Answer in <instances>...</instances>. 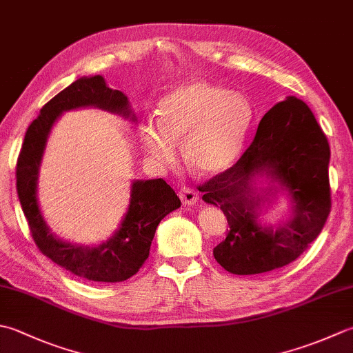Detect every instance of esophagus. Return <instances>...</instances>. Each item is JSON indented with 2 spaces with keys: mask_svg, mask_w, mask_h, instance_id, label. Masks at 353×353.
<instances>
[{
  "mask_svg": "<svg viewBox=\"0 0 353 353\" xmlns=\"http://www.w3.org/2000/svg\"><path fill=\"white\" fill-rule=\"evenodd\" d=\"M179 197H181L183 205H194L199 199L197 192L190 188V186H183V188H181V191H179Z\"/></svg>",
  "mask_w": 353,
  "mask_h": 353,
  "instance_id": "34e87169",
  "label": "esophagus"
}]
</instances>
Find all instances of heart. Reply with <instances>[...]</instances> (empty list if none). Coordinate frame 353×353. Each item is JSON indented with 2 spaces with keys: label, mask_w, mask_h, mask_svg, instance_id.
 <instances>
[{
  "label": "heart",
  "mask_w": 353,
  "mask_h": 353,
  "mask_svg": "<svg viewBox=\"0 0 353 353\" xmlns=\"http://www.w3.org/2000/svg\"><path fill=\"white\" fill-rule=\"evenodd\" d=\"M252 123V107L243 94L191 82L165 96L157 119L141 128V143L153 161L172 163L176 141L185 137L186 162L200 174H217L236 161Z\"/></svg>",
  "instance_id": "heart-1"
}]
</instances>
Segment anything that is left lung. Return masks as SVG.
Returning <instances> with one entry per match:
<instances>
[{"label":"left lung","mask_w":353,"mask_h":353,"mask_svg":"<svg viewBox=\"0 0 353 353\" xmlns=\"http://www.w3.org/2000/svg\"><path fill=\"white\" fill-rule=\"evenodd\" d=\"M330 148L305 102L294 96L261 117L250 147L231 168L199 185L203 200L220 206L230 231L214 248L228 272L252 275L291 263L319 237L330 212ZM265 170L292 194L293 220L279 230L261 228L252 177ZM260 200V199H259Z\"/></svg>","instance_id":"1"}]
</instances>
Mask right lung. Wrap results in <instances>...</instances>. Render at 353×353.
Segmentation results:
<instances>
[{"instance_id":"obj_1","label":"right lung","mask_w":353,"mask_h":353,"mask_svg":"<svg viewBox=\"0 0 353 353\" xmlns=\"http://www.w3.org/2000/svg\"><path fill=\"white\" fill-rule=\"evenodd\" d=\"M90 105L130 116L127 96L119 90L108 88L102 76L74 81L48 101L27 128L17 162V191L34 245L46 257L78 277L116 283L130 279L142 268L150 255L157 225L181 206V199L163 179L136 181L125 219L119 231L105 243L98 248H82L53 236L41 216L37 200L41 157L58 116L67 110Z\"/></svg>"}]
</instances>
